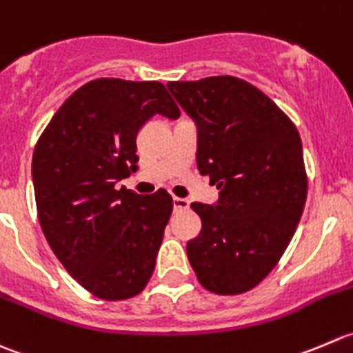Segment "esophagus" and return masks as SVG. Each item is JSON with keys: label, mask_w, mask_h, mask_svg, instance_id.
I'll return each instance as SVG.
<instances>
[{"label": "esophagus", "mask_w": 353, "mask_h": 353, "mask_svg": "<svg viewBox=\"0 0 353 353\" xmlns=\"http://www.w3.org/2000/svg\"><path fill=\"white\" fill-rule=\"evenodd\" d=\"M188 205H190L188 199L173 197V208H175V211H185V209H188Z\"/></svg>", "instance_id": "obj_1"}]
</instances>
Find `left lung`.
<instances>
[{
  "instance_id": "1",
  "label": "left lung",
  "mask_w": 353,
  "mask_h": 353,
  "mask_svg": "<svg viewBox=\"0 0 353 353\" xmlns=\"http://www.w3.org/2000/svg\"><path fill=\"white\" fill-rule=\"evenodd\" d=\"M197 125V168L219 188L216 204L190 205L202 221L187 243L197 280L218 295L252 290L294 236L307 197L302 141L257 87L219 75L168 82Z\"/></svg>"
}]
</instances>
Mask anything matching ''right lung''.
<instances>
[{
    "label": "right lung",
    "instance_id": "1",
    "mask_svg": "<svg viewBox=\"0 0 353 353\" xmlns=\"http://www.w3.org/2000/svg\"><path fill=\"white\" fill-rule=\"evenodd\" d=\"M156 113L180 117L161 82L90 80L59 106L34 149L44 236L73 280L103 300L144 290L173 211L163 188L117 190L137 170V134Z\"/></svg>",
    "mask_w": 353,
    "mask_h": 353
}]
</instances>
